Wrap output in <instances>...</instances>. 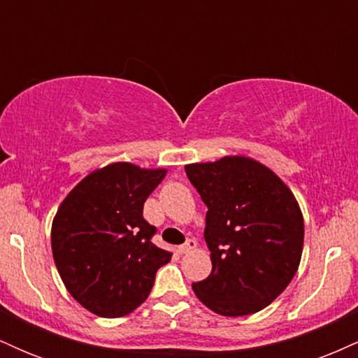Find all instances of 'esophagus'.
Listing matches in <instances>:
<instances>
[{"label":"esophagus","instance_id":"obj_1","mask_svg":"<svg viewBox=\"0 0 358 358\" xmlns=\"http://www.w3.org/2000/svg\"><path fill=\"white\" fill-rule=\"evenodd\" d=\"M195 248H196V241L195 239H188L187 242H185V244L178 245V252L187 254V252H190V250H193Z\"/></svg>","mask_w":358,"mask_h":358}]
</instances>
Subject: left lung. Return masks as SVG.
Returning a JSON list of instances; mask_svg holds the SVG:
<instances>
[{"label":"left lung","mask_w":358,"mask_h":358,"mask_svg":"<svg viewBox=\"0 0 358 358\" xmlns=\"http://www.w3.org/2000/svg\"><path fill=\"white\" fill-rule=\"evenodd\" d=\"M202 196L212 273L193 282L215 313L245 316L276 299L296 274L305 224L296 199L269 168L244 156L185 166Z\"/></svg>","instance_id":"obj_1"}]
</instances>
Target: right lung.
<instances>
[{
	"label": "right lung",
	"instance_id": "1",
	"mask_svg": "<svg viewBox=\"0 0 358 358\" xmlns=\"http://www.w3.org/2000/svg\"><path fill=\"white\" fill-rule=\"evenodd\" d=\"M165 170L113 163L69 193L52 224V252L69 293L102 318L129 315L150 296L171 254L153 244L143 205Z\"/></svg>",
	"mask_w": 358,
	"mask_h": 358
}]
</instances>
